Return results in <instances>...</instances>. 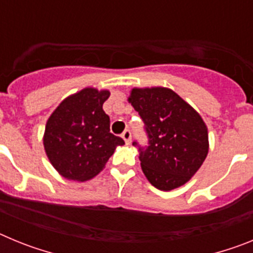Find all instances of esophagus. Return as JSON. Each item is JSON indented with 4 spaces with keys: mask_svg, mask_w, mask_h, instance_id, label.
I'll return each instance as SVG.
<instances>
[{
    "mask_svg": "<svg viewBox=\"0 0 253 253\" xmlns=\"http://www.w3.org/2000/svg\"><path fill=\"white\" fill-rule=\"evenodd\" d=\"M122 137H123V139L125 140V143H126V144H129V143H130V140H131V133H130V130H128V129H126V130L123 131Z\"/></svg>",
    "mask_w": 253,
    "mask_h": 253,
    "instance_id": "esophagus-1",
    "label": "esophagus"
}]
</instances>
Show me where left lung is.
<instances>
[{
    "mask_svg": "<svg viewBox=\"0 0 253 253\" xmlns=\"http://www.w3.org/2000/svg\"><path fill=\"white\" fill-rule=\"evenodd\" d=\"M129 102L144 122L148 146L138 142L143 173L158 190L186 184L209 151L208 129L202 116L166 87L133 88Z\"/></svg>",
    "mask_w": 253,
    "mask_h": 253,
    "instance_id": "8db88e82",
    "label": "left lung"
}]
</instances>
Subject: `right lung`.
<instances>
[{
  "label": "right lung",
  "instance_id": "obj_1",
  "mask_svg": "<svg viewBox=\"0 0 253 253\" xmlns=\"http://www.w3.org/2000/svg\"><path fill=\"white\" fill-rule=\"evenodd\" d=\"M110 92L87 87L68 96L49 116L44 149L63 177L87 181L105 167L124 140L110 133V118L102 105Z\"/></svg>",
  "mask_w": 253,
  "mask_h": 253
}]
</instances>
